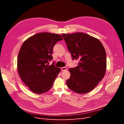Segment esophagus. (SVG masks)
Segmentation results:
<instances>
[{
	"label": "esophagus",
	"instance_id": "obj_1",
	"mask_svg": "<svg viewBox=\"0 0 124 124\" xmlns=\"http://www.w3.org/2000/svg\"><path fill=\"white\" fill-rule=\"evenodd\" d=\"M61 69L62 71H65V70H67V68L66 67H62Z\"/></svg>",
	"mask_w": 124,
	"mask_h": 124
}]
</instances>
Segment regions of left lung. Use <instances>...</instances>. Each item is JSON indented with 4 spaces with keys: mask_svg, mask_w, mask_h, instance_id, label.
<instances>
[{
    "mask_svg": "<svg viewBox=\"0 0 124 124\" xmlns=\"http://www.w3.org/2000/svg\"><path fill=\"white\" fill-rule=\"evenodd\" d=\"M73 59L78 66L70 68L68 87L78 94L92 91L104 77L107 69L105 49L99 39L81 32L62 34Z\"/></svg>",
    "mask_w": 124,
    "mask_h": 124,
    "instance_id": "8db88e82",
    "label": "left lung"
}]
</instances>
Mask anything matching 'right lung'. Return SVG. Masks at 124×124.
Here are the masks:
<instances>
[{
    "label": "right lung",
    "mask_w": 124,
    "mask_h": 124,
    "mask_svg": "<svg viewBox=\"0 0 124 124\" xmlns=\"http://www.w3.org/2000/svg\"><path fill=\"white\" fill-rule=\"evenodd\" d=\"M61 40L63 38L59 34L42 32L27 39L21 46L17 56V72L33 93L47 92L60 73V68L54 64L48 65V61L52 59L54 45Z\"/></svg>",
    "instance_id": "1"
}]
</instances>
